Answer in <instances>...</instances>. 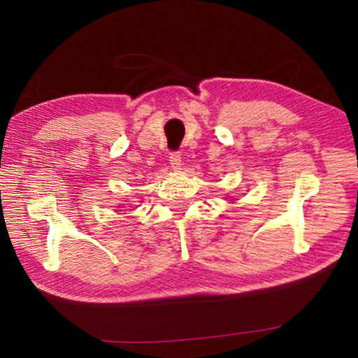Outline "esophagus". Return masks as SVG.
Returning a JSON list of instances; mask_svg holds the SVG:
<instances>
[{
	"label": "esophagus",
	"mask_w": 358,
	"mask_h": 358,
	"mask_svg": "<svg viewBox=\"0 0 358 358\" xmlns=\"http://www.w3.org/2000/svg\"><path fill=\"white\" fill-rule=\"evenodd\" d=\"M169 161H171V166L175 172L181 171V155L180 153H171V156H169Z\"/></svg>",
	"instance_id": "1"
}]
</instances>
